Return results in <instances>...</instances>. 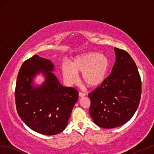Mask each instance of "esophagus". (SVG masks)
<instances>
[{
    "instance_id": "esophagus-1",
    "label": "esophagus",
    "mask_w": 154,
    "mask_h": 154,
    "mask_svg": "<svg viewBox=\"0 0 154 154\" xmlns=\"http://www.w3.org/2000/svg\"><path fill=\"white\" fill-rule=\"evenodd\" d=\"M85 95H86L85 93H83V92H80L79 94V97H83V96H85Z\"/></svg>"
}]
</instances>
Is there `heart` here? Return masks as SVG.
Returning a JSON list of instances; mask_svg holds the SVG:
<instances>
[{"instance_id": "heart-1", "label": "heart", "mask_w": 154, "mask_h": 154, "mask_svg": "<svg viewBox=\"0 0 154 154\" xmlns=\"http://www.w3.org/2000/svg\"><path fill=\"white\" fill-rule=\"evenodd\" d=\"M109 67L108 56L96 52L84 53L75 58L71 64L65 63L62 67L64 79L69 85L77 80L78 73L82 72V79L91 87H95L105 80Z\"/></svg>"}]
</instances>
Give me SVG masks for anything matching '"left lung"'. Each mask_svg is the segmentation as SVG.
I'll use <instances>...</instances> for the list:
<instances>
[{
    "mask_svg": "<svg viewBox=\"0 0 154 154\" xmlns=\"http://www.w3.org/2000/svg\"><path fill=\"white\" fill-rule=\"evenodd\" d=\"M116 62L112 73L88 94L89 113L98 126L113 128L129 121L141 97L140 76L134 61L124 50L114 48Z\"/></svg>",
    "mask_w": 154,
    "mask_h": 154,
    "instance_id": "1",
    "label": "left lung"
}]
</instances>
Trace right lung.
Segmentation results:
<instances>
[{
	"mask_svg": "<svg viewBox=\"0 0 154 154\" xmlns=\"http://www.w3.org/2000/svg\"><path fill=\"white\" fill-rule=\"evenodd\" d=\"M49 60L38 55L26 60L17 75L15 100L17 113L31 129L45 135H54L67 127L79 92L63 87L53 74ZM42 72L44 83L35 86L33 78Z\"/></svg>",
	"mask_w": 154,
	"mask_h": 154,
	"instance_id": "1",
	"label": "right lung"
}]
</instances>
